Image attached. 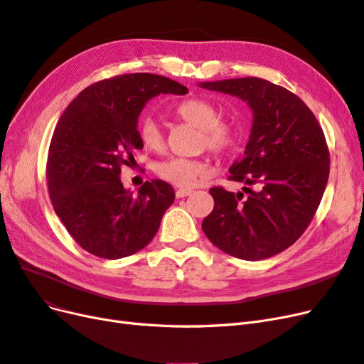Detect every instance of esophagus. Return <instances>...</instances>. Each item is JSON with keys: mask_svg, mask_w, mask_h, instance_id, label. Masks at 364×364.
<instances>
[{"mask_svg": "<svg viewBox=\"0 0 364 364\" xmlns=\"http://www.w3.org/2000/svg\"><path fill=\"white\" fill-rule=\"evenodd\" d=\"M191 193H193V190H188V188H179V190H176V197H178V199H182V197L190 196Z\"/></svg>", "mask_w": 364, "mask_h": 364, "instance_id": "1", "label": "esophagus"}]
</instances>
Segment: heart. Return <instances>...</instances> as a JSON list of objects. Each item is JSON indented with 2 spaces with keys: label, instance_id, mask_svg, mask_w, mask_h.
Masks as SVG:
<instances>
[{
  "label": "heart",
  "instance_id": "b5f03b06",
  "mask_svg": "<svg viewBox=\"0 0 364 364\" xmlns=\"http://www.w3.org/2000/svg\"><path fill=\"white\" fill-rule=\"evenodd\" d=\"M176 115L183 123L200 130V146L214 153H223L234 146L235 129L220 121L217 107L203 98H191L185 100L176 107ZM139 139L144 147L161 151L165 146L164 132L158 121L153 117H146L141 121ZM209 162L205 159H188V158H168L156 165V173L167 182L190 188L199 182L200 178L209 173Z\"/></svg>",
  "mask_w": 364,
  "mask_h": 364
}]
</instances>
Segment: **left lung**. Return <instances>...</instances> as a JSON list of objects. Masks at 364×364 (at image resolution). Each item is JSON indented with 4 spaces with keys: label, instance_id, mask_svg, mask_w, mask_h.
Segmentation results:
<instances>
[{
    "label": "left lung",
    "instance_id": "1",
    "mask_svg": "<svg viewBox=\"0 0 364 364\" xmlns=\"http://www.w3.org/2000/svg\"><path fill=\"white\" fill-rule=\"evenodd\" d=\"M246 102L253 119L243 156L229 168L243 191L209 190L214 209L202 223L209 241L246 261L290 247L314 217L329 176L322 127L299 97L258 77L200 82ZM255 184L257 191L247 186Z\"/></svg>",
    "mask_w": 364,
    "mask_h": 364
}]
</instances>
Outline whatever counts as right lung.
Instances as JSON below:
<instances>
[{"label": "right lung", "mask_w": 364, "mask_h": 364, "mask_svg": "<svg viewBox=\"0 0 364 364\" xmlns=\"http://www.w3.org/2000/svg\"><path fill=\"white\" fill-rule=\"evenodd\" d=\"M186 92L164 75L124 74L87 86L65 109L48 150V193L60 222L86 252L124 258L156 235L174 190L151 179L134 194L119 179L121 167L144 147L138 118L150 98Z\"/></svg>", "instance_id": "right-lung-1"}]
</instances>
